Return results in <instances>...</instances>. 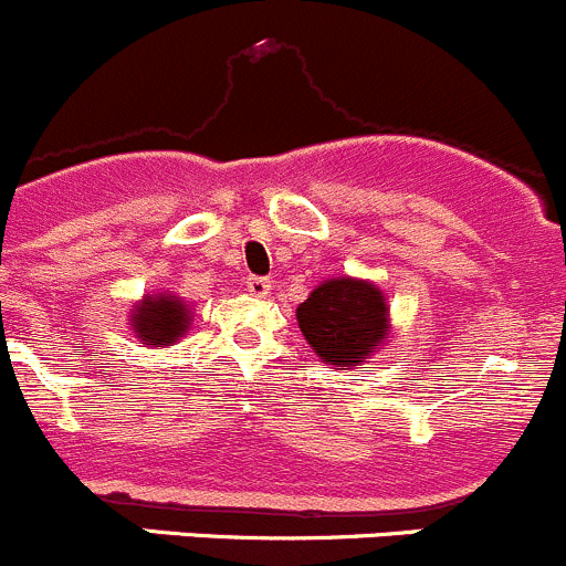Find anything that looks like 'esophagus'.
Returning <instances> with one entry per match:
<instances>
[{"label":"esophagus","mask_w":566,"mask_h":566,"mask_svg":"<svg viewBox=\"0 0 566 566\" xmlns=\"http://www.w3.org/2000/svg\"><path fill=\"white\" fill-rule=\"evenodd\" d=\"M244 283H248L250 294H255V296H266V294H270V289H272L270 277H261V275H250Z\"/></svg>","instance_id":"1"}]
</instances>
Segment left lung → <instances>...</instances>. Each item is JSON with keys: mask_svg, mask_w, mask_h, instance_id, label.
Here are the masks:
<instances>
[{"mask_svg": "<svg viewBox=\"0 0 566 566\" xmlns=\"http://www.w3.org/2000/svg\"><path fill=\"white\" fill-rule=\"evenodd\" d=\"M302 335L327 366H355L379 349L388 333V307L374 283L327 281L296 307Z\"/></svg>", "mask_w": 566, "mask_h": 566, "instance_id": "1", "label": "left lung"}]
</instances>
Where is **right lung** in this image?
Listing matches in <instances>:
<instances>
[{"instance_id":"right-lung-1","label":"right lung","mask_w":566,"mask_h":566,"mask_svg":"<svg viewBox=\"0 0 566 566\" xmlns=\"http://www.w3.org/2000/svg\"><path fill=\"white\" fill-rule=\"evenodd\" d=\"M187 324L189 311L176 296H148L132 316L134 333L154 346L176 344L187 333Z\"/></svg>"}]
</instances>
